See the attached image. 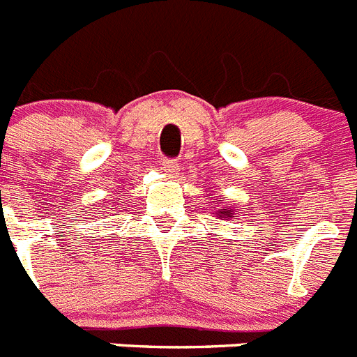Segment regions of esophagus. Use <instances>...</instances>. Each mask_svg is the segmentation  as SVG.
Masks as SVG:
<instances>
[{
	"label": "esophagus",
	"mask_w": 357,
	"mask_h": 357,
	"mask_svg": "<svg viewBox=\"0 0 357 357\" xmlns=\"http://www.w3.org/2000/svg\"><path fill=\"white\" fill-rule=\"evenodd\" d=\"M162 169L166 172V175H176V169H178V162L175 159H164L162 160Z\"/></svg>",
	"instance_id": "esophagus-1"
}]
</instances>
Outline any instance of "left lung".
Returning <instances> with one entry per match:
<instances>
[{
  "mask_svg": "<svg viewBox=\"0 0 357 357\" xmlns=\"http://www.w3.org/2000/svg\"><path fill=\"white\" fill-rule=\"evenodd\" d=\"M218 204H220V200H216ZM220 216H229V218H232V209H222V207H220Z\"/></svg>",
  "mask_w": 357,
  "mask_h": 357,
  "instance_id": "8db88e82",
  "label": "left lung"
}]
</instances>
